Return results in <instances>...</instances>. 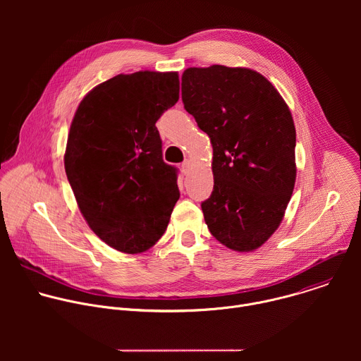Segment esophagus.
<instances>
[{
  "mask_svg": "<svg viewBox=\"0 0 361 361\" xmlns=\"http://www.w3.org/2000/svg\"><path fill=\"white\" fill-rule=\"evenodd\" d=\"M181 169H183V173H184V174H188L190 170H191V161H190V160H185V161L181 164Z\"/></svg>",
  "mask_w": 361,
  "mask_h": 361,
  "instance_id": "34e87169",
  "label": "esophagus"
}]
</instances>
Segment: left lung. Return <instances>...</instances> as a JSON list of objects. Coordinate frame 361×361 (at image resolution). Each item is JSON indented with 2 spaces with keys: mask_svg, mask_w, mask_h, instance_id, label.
<instances>
[{
  "mask_svg": "<svg viewBox=\"0 0 361 361\" xmlns=\"http://www.w3.org/2000/svg\"><path fill=\"white\" fill-rule=\"evenodd\" d=\"M184 109L213 145L214 187L201 202L210 233L234 251L263 245L295 183V128L274 85L250 68H187Z\"/></svg>",
  "mask_w": 361,
  "mask_h": 361,
  "instance_id": "left-lung-1",
  "label": "left lung"
}]
</instances>
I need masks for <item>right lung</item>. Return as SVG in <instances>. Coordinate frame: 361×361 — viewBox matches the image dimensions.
<instances>
[{
	"mask_svg": "<svg viewBox=\"0 0 361 361\" xmlns=\"http://www.w3.org/2000/svg\"><path fill=\"white\" fill-rule=\"evenodd\" d=\"M177 73L120 74L92 88L73 118L64 166L78 209L110 247L138 254L164 234L180 198L156 127L178 101Z\"/></svg>",
	"mask_w": 361,
	"mask_h": 361,
	"instance_id": "right-lung-1",
	"label": "right lung"
}]
</instances>
